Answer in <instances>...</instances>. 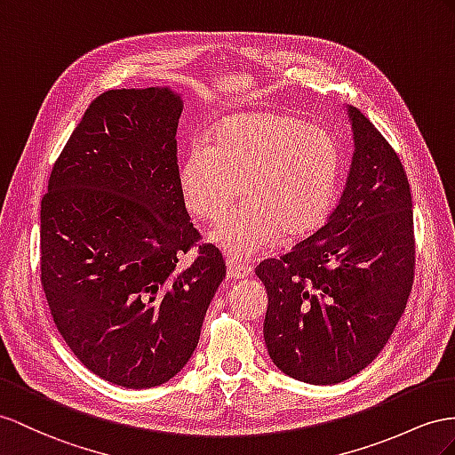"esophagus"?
Wrapping results in <instances>:
<instances>
[{"mask_svg": "<svg viewBox=\"0 0 455 455\" xmlns=\"http://www.w3.org/2000/svg\"><path fill=\"white\" fill-rule=\"evenodd\" d=\"M227 276L228 278H243L250 275V267L243 265L242 261L230 258V255H227Z\"/></svg>", "mask_w": 455, "mask_h": 455, "instance_id": "obj_1", "label": "esophagus"}]
</instances>
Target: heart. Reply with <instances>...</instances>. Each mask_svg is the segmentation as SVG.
Wrapping results in <instances>:
<instances>
[{
  "label": "heart",
  "instance_id": "obj_1",
  "mask_svg": "<svg viewBox=\"0 0 455 455\" xmlns=\"http://www.w3.org/2000/svg\"><path fill=\"white\" fill-rule=\"evenodd\" d=\"M340 174L334 136L290 113L253 111L230 116L213 144H194L180 169L190 213L219 223L242 192L235 213L212 240L235 259H248L281 235L294 240L315 230L332 205Z\"/></svg>",
  "mask_w": 455,
  "mask_h": 455
}]
</instances>
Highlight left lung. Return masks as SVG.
Listing matches in <instances>:
<instances>
[{"label": "left lung", "mask_w": 455, "mask_h": 455, "mask_svg": "<svg viewBox=\"0 0 455 455\" xmlns=\"http://www.w3.org/2000/svg\"><path fill=\"white\" fill-rule=\"evenodd\" d=\"M354 157L324 225L255 275L267 288L263 336L273 363L309 384L357 375L387 346L415 275L411 190L398 154L347 108Z\"/></svg>", "instance_id": "8db88e82"}]
</instances>
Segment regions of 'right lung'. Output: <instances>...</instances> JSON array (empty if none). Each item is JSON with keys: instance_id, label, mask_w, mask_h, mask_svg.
Returning <instances> with one entry per match:
<instances>
[{"instance_id": "1", "label": "right lung", "mask_w": 455, "mask_h": 455, "mask_svg": "<svg viewBox=\"0 0 455 455\" xmlns=\"http://www.w3.org/2000/svg\"><path fill=\"white\" fill-rule=\"evenodd\" d=\"M180 113L169 88L103 92L42 197L40 278L55 327L80 363L124 388L159 387L188 363L227 275L213 243L178 263L200 240L180 188Z\"/></svg>"}]
</instances>
